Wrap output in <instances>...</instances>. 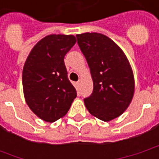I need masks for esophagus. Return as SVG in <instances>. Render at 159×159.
I'll return each mask as SVG.
<instances>
[{"label":"esophagus","mask_w":159,"mask_h":159,"mask_svg":"<svg viewBox=\"0 0 159 159\" xmlns=\"http://www.w3.org/2000/svg\"><path fill=\"white\" fill-rule=\"evenodd\" d=\"M76 84H77V85H78V86H79V85H80V81H78V82H77V83H76Z\"/></svg>","instance_id":"34e87169"}]
</instances>
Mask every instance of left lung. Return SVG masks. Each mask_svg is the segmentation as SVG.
I'll use <instances>...</instances> for the list:
<instances>
[{"label":"left lung","mask_w":159,"mask_h":159,"mask_svg":"<svg viewBox=\"0 0 159 159\" xmlns=\"http://www.w3.org/2000/svg\"><path fill=\"white\" fill-rule=\"evenodd\" d=\"M93 79V93L84 99L89 113L109 122L126 111L134 93V78L125 53L112 40L100 33L76 35Z\"/></svg>","instance_id":"left-lung-1"}]
</instances>
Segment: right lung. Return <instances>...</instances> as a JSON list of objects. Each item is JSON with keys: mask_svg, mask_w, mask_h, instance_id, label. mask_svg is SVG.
<instances>
[{"mask_svg": "<svg viewBox=\"0 0 159 159\" xmlns=\"http://www.w3.org/2000/svg\"><path fill=\"white\" fill-rule=\"evenodd\" d=\"M76 42L72 35H49L34 46L22 75L25 99L41 119L53 123L66 115L76 97L64 58Z\"/></svg>", "mask_w": 159, "mask_h": 159, "instance_id": "1", "label": "right lung"}]
</instances>
